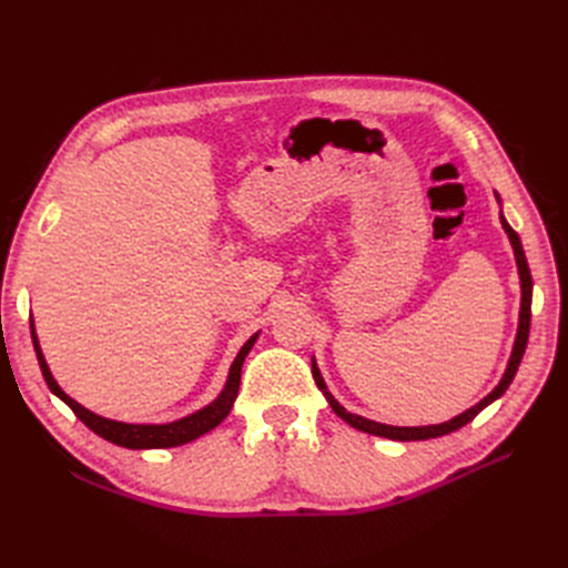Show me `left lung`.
I'll use <instances>...</instances> for the list:
<instances>
[{
    "mask_svg": "<svg viewBox=\"0 0 568 568\" xmlns=\"http://www.w3.org/2000/svg\"><path fill=\"white\" fill-rule=\"evenodd\" d=\"M497 203H500V196L495 194ZM500 222L503 227L509 236L511 242V248H514V257H517V267H519V280H521V313H519V329H517V341H514V348H511V357L507 363V369L503 374L500 384H497L484 400L476 403L474 407H469L467 412H462V415H457L455 419L450 422H443V424H434V426H388V424H379V422H372V419H365L359 415H353V412H348L346 407H343L334 395L329 393V388H326L322 374L317 369V363L313 357V376H315V384L317 388L324 393L326 403L332 405V409L336 412V415L351 424L353 428H357V432H365V434H372V436H382V438H390V440H428V438H438V436H445V434H453L457 432V428H462L464 424H469L480 409L488 407L493 400L500 398V395L509 388L514 374H517L519 365H521V357H524V351H526V343H528V332H530V298H532V280H530V270H528V263H526V253H524V246H521V239L519 234L514 232L509 227V222L505 220V215L500 213Z\"/></svg>",
    "mask_w": 568,
    "mask_h": 568,
    "instance_id": "8db88e82",
    "label": "left lung"
}]
</instances>
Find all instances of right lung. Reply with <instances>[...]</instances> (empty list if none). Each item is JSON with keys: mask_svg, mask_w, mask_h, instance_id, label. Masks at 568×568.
Here are the masks:
<instances>
[{"mask_svg": "<svg viewBox=\"0 0 568 568\" xmlns=\"http://www.w3.org/2000/svg\"><path fill=\"white\" fill-rule=\"evenodd\" d=\"M30 334H32V346H36L38 363H40V369H42V376H44L49 390L54 393L57 398H61L68 407H71L75 412V417L84 426H90L97 436L106 438L109 443L120 445V448H130V450L175 448V445H184L189 440H196L199 436L209 434L211 428H215L222 419L230 415V409H232V405L236 400L239 384H242V365H244V359L251 353L253 343L257 338V334H253L244 343L242 351H239V355L234 357V363L230 367V376H227L225 388L220 390V395L211 405H205L199 412H194V415L182 417V419L170 422V424H125V422L99 417V415H94V412H90L88 407H82L80 403H75L71 395H65L61 390V386L57 384L54 376H51L49 367H47V359L42 355L40 341H38V334H36V324H32V317H30Z\"/></svg>", "mask_w": 568, "mask_h": 568, "instance_id": "1", "label": "right lung"}]
</instances>
